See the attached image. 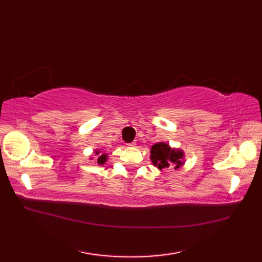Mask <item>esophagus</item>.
Masks as SVG:
<instances>
[{"instance_id":"esophagus-1","label":"esophagus","mask_w":262,"mask_h":262,"mask_svg":"<svg viewBox=\"0 0 262 262\" xmlns=\"http://www.w3.org/2000/svg\"><path fill=\"white\" fill-rule=\"evenodd\" d=\"M127 145H128V146H135L136 143H135V142H130V143H128Z\"/></svg>"}]
</instances>
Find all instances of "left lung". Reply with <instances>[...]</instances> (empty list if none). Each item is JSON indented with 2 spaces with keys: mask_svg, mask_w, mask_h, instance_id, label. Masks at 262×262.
<instances>
[{
  "mask_svg": "<svg viewBox=\"0 0 262 262\" xmlns=\"http://www.w3.org/2000/svg\"><path fill=\"white\" fill-rule=\"evenodd\" d=\"M183 153L179 149H172L168 144L158 143L151 148V159L154 165H158L159 169L169 168L171 164H174V169L182 165Z\"/></svg>",
  "mask_w": 262,
  "mask_h": 262,
  "instance_id": "obj_1",
  "label": "left lung"
}]
</instances>
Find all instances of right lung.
<instances>
[{"mask_svg":"<svg viewBox=\"0 0 262 262\" xmlns=\"http://www.w3.org/2000/svg\"><path fill=\"white\" fill-rule=\"evenodd\" d=\"M97 154H98V153H97ZM105 160H107V155H105V154H102L101 157H99V159H98V163L102 164V163H104V162H105Z\"/></svg>","mask_w":262,"mask_h":262,"instance_id":"1","label":"right lung"}]
</instances>
